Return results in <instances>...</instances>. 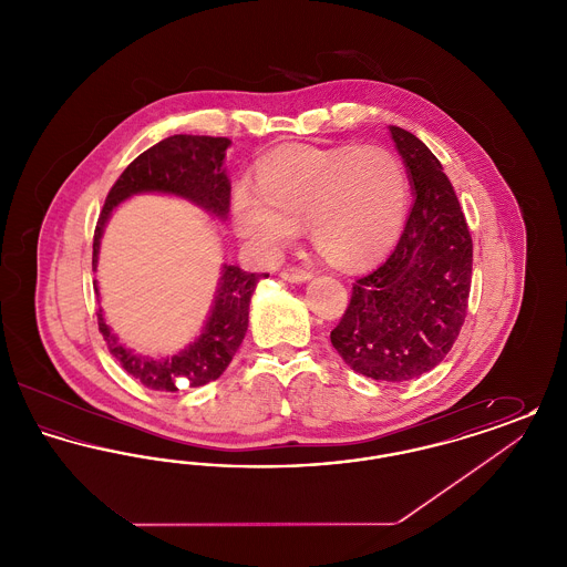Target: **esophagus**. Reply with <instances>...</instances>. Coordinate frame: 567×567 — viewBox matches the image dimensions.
<instances>
[{
    "label": "esophagus",
    "instance_id": "esophagus-1",
    "mask_svg": "<svg viewBox=\"0 0 567 567\" xmlns=\"http://www.w3.org/2000/svg\"><path fill=\"white\" fill-rule=\"evenodd\" d=\"M280 278L287 282H306L312 278V271L303 270V268H285L280 271Z\"/></svg>",
    "mask_w": 567,
    "mask_h": 567
}]
</instances>
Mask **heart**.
Wrapping results in <instances>:
<instances>
[{"mask_svg": "<svg viewBox=\"0 0 567 567\" xmlns=\"http://www.w3.org/2000/svg\"><path fill=\"white\" fill-rule=\"evenodd\" d=\"M408 181L400 159L380 146L282 148L257 169V185L231 193L238 238L274 259L308 225L312 243L342 266L380 257L404 220Z\"/></svg>", "mask_w": 567, "mask_h": 567, "instance_id": "obj_1", "label": "heart"}]
</instances>
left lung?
<instances>
[{"label": "left lung", "instance_id": "obj_1", "mask_svg": "<svg viewBox=\"0 0 567 567\" xmlns=\"http://www.w3.org/2000/svg\"><path fill=\"white\" fill-rule=\"evenodd\" d=\"M389 132L414 204L395 250L352 285L331 344L357 374L404 382L433 370L457 340L472 282V238L442 163L416 135Z\"/></svg>", "mask_w": 567, "mask_h": 567}]
</instances>
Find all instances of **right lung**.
<instances>
[{
  "mask_svg": "<svg viewBox=\"0 0 567 567\" xmlns=\"http://www.w3.org/2000/svg\"><path fill=\"white\" fill-rule=\"evenodd\" d=\"M229 146L231 140L227 137L178 134L165 137L135 157L110 189L97 220L93 236V271L97 270L102 236L110 216L118 204L140 193L174 195L202 208L206 215L225 220L229 213L231 185L223 163ZM261 278H268V274H248L238 266L223 264L215 301L199 336L185 349L167 357L155 359L123 344L118 336L112 333L102 308L97 312L100 331L109 344L110 354L144 386L167 393L185 386H202L220 377L240 349L248 329L250 297ZM93 287L100 297L97 280H93Z\"/></svg>",
  "mask_w": 567,
  "mask_h": 567,
  "instance_id": "right-lung-1",
  "label": "right lung"
}]
</instances>
